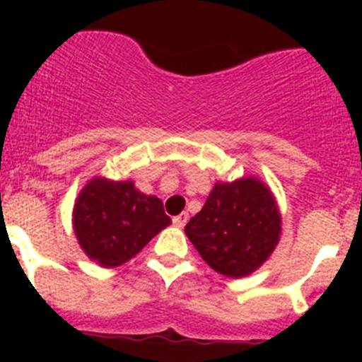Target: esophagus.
Here are the masks:
<instances>
[{
  "mask_svg": "<svg viewBox=\"0 0 362 362\" xmlns=\"http://www.w3.org/2000/svg\"><path fill=\"white\" fill-rule=\"evenodd\" d=\"M174 225L175 226H179V228H183L185 225H187V221H188V214L187 212H183V214H179V216H175L174 219Z\"/></svg>",
  "mask_w": 362,
  "mask_h": 362,
  "instance_id": "esophagus-1",
  "label": "esophagus"
}]
</instances>
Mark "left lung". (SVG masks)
Returning a JSON list of instances; mask_svg holds the SVG:
<instances>
[{
    "label": "left lung",
    "instance_id": "8db88e82",
    "mask_svg": "<svg viewBox=\"0 0 362 362\" xmlns=\"http://www.w3.org/2000/svg\"><path fill=\"white\" fill-rule=\"evenodd\" d=\"M201 257L226 277H245L274 252L281 217L274 196L254 177L217 183L185 226Z\"/></svg>",
    "mask_w": 362,
    "mask_h": 362
}]
</instances>
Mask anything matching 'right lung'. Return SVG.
<instances>
[{
	"instance_id": "right-lung-1",
	"label": "right lung",
	"mask_w": 362,
	"mask_h": 362,
	"mask_svg": "<svg viewBox=\"0 0 362 362\" xmlns=\"http://www.w3.org/2000/svg\"><path fill=\"white\" fill-rule=\"evenodd\" d=\"M161 199L145 196L130 181L92 179L74 206V230L86 255L117 267L170 225Z\"/></svg>"
}]
</instances>
